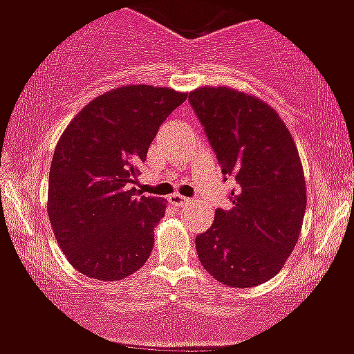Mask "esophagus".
<instances>
[{
	"instance_id": "1",
	"label": "esophagus",
	"mask_w": 354,
	"mask_h": 354,
	"mask_svg": "<svg viewBox=\"0 0 354 354\" xmlns=\"http://www.w3.org/2000/svg\"><path fill=\"white\" fill-rule=\"evenodd\" d=\"M169 203L173 204V206L180 207V206H185V204L190 203V199L185 196H180V194H173V196H169Z\"/></svg>"
}]
</instances>
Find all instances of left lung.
I'll list each match as a JSON object with an SVG mask.
<instances>
[{
    "label": "left lung",
    "instance_id": "left-lung-1",
    "mask_svg": "<svg viewBox=\"0 0 354 354\" xmlns=\"http://www.w3.org/2000/svg\"><path fill=\"white\" fill-rule=\"evenodd\" d=\"M222 174H234L232 207L216 209L196 237L201 263L225 286L252 288L283 269L302 230L307 194L302 162L281 117L266 101L230 87L188 94Z\"/></svg>",
    "mask_w": 354,
    "mask_h": 354
}]
</instances>
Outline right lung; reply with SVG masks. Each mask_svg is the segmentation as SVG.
I'll list each match as a JSON object with an SVG mask.
<instances>
[{
    "label": "right lung",
    "instance_id": "add662e5",
    "mask_svg": "<svg viewBox=\"0 0 354 354\" xmlns=\"http://www.w3.org/2000/svg\"><path fill=\"white\" fill-rule=\"evenodd\" d=\"M187 92L122 85L92 99L61 134L48 174V220L68 262L118 281L145 266L166 201L132 187L162 122Z\"/></svg>",
    "mask_w": 354,
    "mask_h": 354
}]
</instances>
